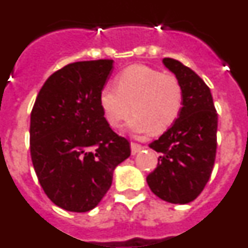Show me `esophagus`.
<instances>
[{"label":"esophagus","instance_id":"esophagus-1","mask_svg":"<svg viewBox=\"0 0 248 248\" xmlns=\"http://www.w3.org/2000/svg\"><path fill=\"white\" fill-rule=\"evenodd\" d=\"M130 149H131V154L135 155L137 153H139V151L143 150L144 146L140 145V144H137V143H131L130 144Z\"/></svg>","mask_w":248,"mask_h":248}]
</instances>
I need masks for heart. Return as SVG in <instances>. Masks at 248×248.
Here are the masks:
<instances>
[{"instance_id": "obj_1", "label": "heart", "mask_w": 248, "mask_h": 248, "mask_svg": "<svg viewBox=\"0 0 248 248\" xmlns=\"http://www.w3.org/2000/svg\"><path fill=\"white\" fill-rule=\"evenodd\" d=\"M183 99L176 77L146 65L128 67L118 76L117 88L108 85L99 93L100 108L111 126L119 125L131 109L135 111L126 129L137 135L170 128L180 115Z\"/></svg>"}]
</instances>
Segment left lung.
Listing matches in <instances>:
<instances>
[{
    "instance_id": "8db88e82",
    "label": "left lung",
    "mask_w": 248,
    "mask_h": 248,
    "mask_svg": "<svg viewBox=\"0 0 248 248\" xmlns=\"http://www.w3.org/2000/svg\"><path fill=\"white\" fill-rule=\"evenodd\" d=\"M163 63L180 82L183 108L176 122L149 145L160 155L146 183L161 200L184 205L198 198L211 176L217 113L210 88L198 74L176 59L164 58Z\"/></svg>"
}]
</instances>
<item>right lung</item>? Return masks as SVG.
<instances>
[{"label":"right lung","instance_id":"right-lung-1","mask_svg":"<svg viewBox=\"0 0 248 248\" xmlns=\"http://www.w3.org/2000/svg\"><path fill=\"white\" fill-rule=\"evenodd\" d=\"M113 63L63 67L46 80L31 113L34 171L49 200L67 211L94 209L111 186L114 169L130 156L129 141L111 130L99 104Z\"/></svg>","mask_w":248,"mask_h":248}]
</instances>
